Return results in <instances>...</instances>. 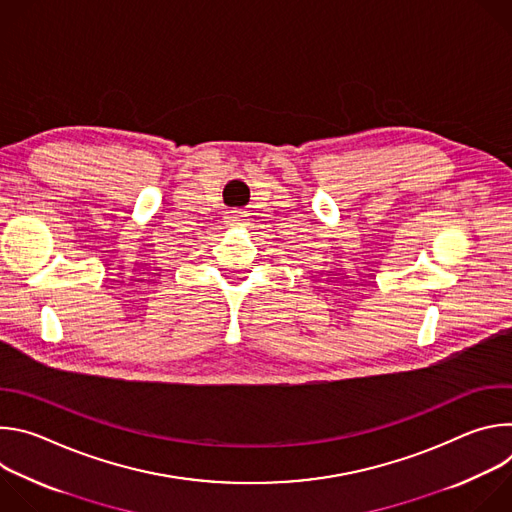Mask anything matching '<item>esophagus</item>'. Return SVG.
<instances>
[{
	"instance_id": "1",
	"label": "esophagus",
	"mask_w": 512,
	"mask_h": 512,
	"mask_svg": "<svg viewBox=\"0 0 512 512\" xmlns=\"http://www.w3.org/2000/svg\"><path fill=\"white\" fill-rule=\"evenodd\" d=\"M245 223H247V212H243V210H231V212L227 214V225H229V227H245Z\"/></svg>"
}]
</instances>
